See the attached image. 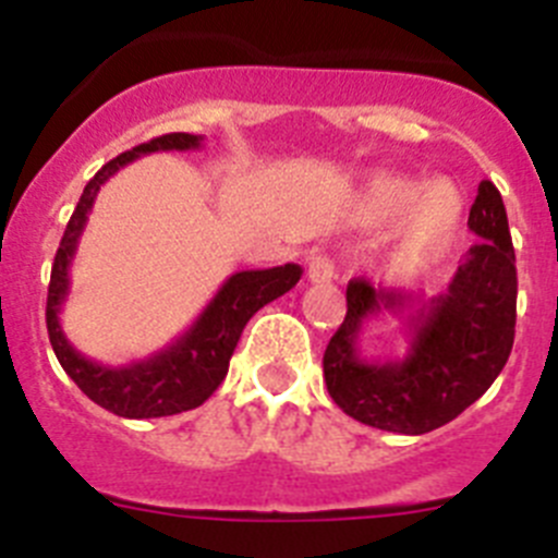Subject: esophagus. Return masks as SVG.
I'll use <instances>...</instances> for the list:
<instances>
[{
	"instance_id": "34e87169",
	"label": "esophagus",
	"mask_w": 558,
	"mask_h": 558,
	"mask_svg": "<svg viewBox=\"0 0 558 558\" xmlns=\"http://www.w3.org/2000/svg\"><path fill=\"white\" fill-rule=\"evenodd\" d=\"M307 279L313 284H327L335 279V263L332 256L322 254V251H315L313 256H310L307 263Z\"/></svg>"
}]
</instances>
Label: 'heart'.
<instances>
[{
  "label": "heart",
  "mask_w": 558,
  "mask_h": 558,
  "mask_svg": "<svg viewBox=\"0 0 558 558\" xmlns=\"http://www.w3.org/2000/svg\"><path fill=\"white\" fill-rule=\"evenodd\" d=\"M352 220L360 229H379L393 220V263L422 268L456 245L463 226V198L450 181L422 184L399 172H377L354 192Z\"/></svg>",
  "instance_id": "b5f03b06"
}]
</instances>
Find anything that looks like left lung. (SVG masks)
I'll list each match as a JSON object with an SVG mask.
<instances>
[{
  "mask_svg": "<svg viewBox=\"0 0 558 558\" xmlns=\"http://www.w3.org/2000/svg\"><path fill=\"white\" fill-rule=\"evenodd\" d=\"M470 229L481 240L436 299L349 282L347 318L324 352L327 391L347 416L422 436L466 411L502 372L514 347L517 268L506 206L492 181L477 186ZM379 312L407 324L405 359L359 357V332Z\"/></svg>",
  "mask_w": 558,
  "mask_h": 558,
  "instance_id": "1",
  "label": "left lung"
}]
</instances>
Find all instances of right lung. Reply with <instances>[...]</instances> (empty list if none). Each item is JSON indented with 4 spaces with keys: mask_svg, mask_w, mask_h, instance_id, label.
<instances>
[{
    "mask_svg": "<svg viewBox=\"0 0 558 558\" xmlns=\"http://www.w3.org/2000/svg\"><path fill=\"white\" fill-rule=\"evenodd\" d=\"M201 142L204 136H195V133H165V136L136 145L133 150L120 153L117 159L102 165V170L83 190L66 231H63L56 263H52L47 293V332L52 352L63 372L75 379V386L92 402L117 416L156 418L204 405L223 383L236 340L243 335L251 315L288 293L302 279V265L295 263L265 270H240L226 279L223 288L215 293V299L206 304L204 313L181 338L172 340L170 347L156 352L153 357L136 360V363L120 368L88 360L69 343L61 329V310L69 295V268H72L77 240L86 229L88 211L95 206L100 186L113 172L136 161L140 156L156 150H198Z\"/></svg>",
    "mask_w": 558,
    "mask_h": 558,
    "instance_id": "add662e5",
    "label": "right lung"
}]
</instances>
